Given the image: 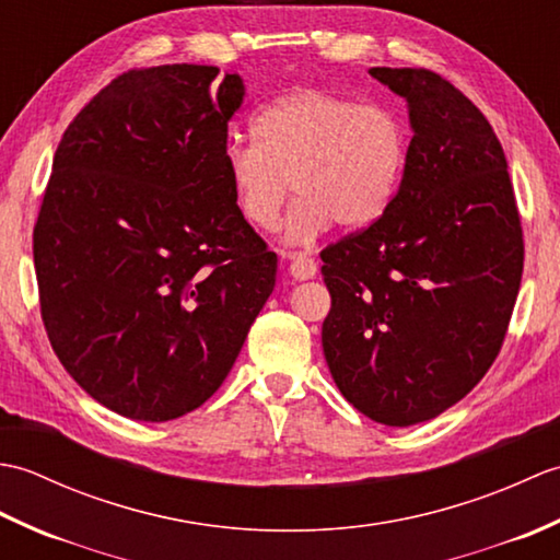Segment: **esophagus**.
<instances>
[{
    "mask_svg": "<svg viewBox=\"0 0 560 560\" xmlns=\"http://www.w3.org/2000/svg\"><path fill=\"white\" fill-rule=\"evenodd\" d=\"M317 273V261L313 257H295L291 261V277L295 281H305V279H313Z\"/></svg>",
    "mask_w": 560,
    "mask_h": 560,
    "instance_id": "esophagus-1",
    "label": "esophagus"
}]
</instances>
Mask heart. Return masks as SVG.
<instances>
[{
  "label": "heart",
  "mask_w": 560,
  "mask_h": 560,
  "mask_svg": "<svg viewBox=\"0 0 560 560\" xmlns=\"http://www.w3.org/2000/svg\"><path fill=\"white\" fill-rule=\"evenodd\" d=\"M255 141L225 149V175L241 217L271 231L293 187L283 235L307 245L329 223L361 231L397 197L409 159L401 117L325 89H299L253 117ZM292 185L289 186L288 183Z\"/></svg>",
  "instance_id": "1"
}]
</instances>
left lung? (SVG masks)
<instances>
[{
	"mask_svg": "<svg viewBox=\"0 0 560 560\" xmlns=\"http://www.w3.org/2000/svg\"><path fill=\"white\" fill-rule=\"evenodd\" d=\"M409 103L413 137L389 209L327 245L323 349L368 419L413 425L479 385L501 353L525 241L501 141L483 113L423 67H373Z\"/></svg>",
	"mask_w": 560,
	"mask_h": 560,
	"instance_id": "obj_1",
	"label": "left lung"
}]
</instances>
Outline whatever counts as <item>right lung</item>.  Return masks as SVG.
<instances>
[{
  "mask_svg": "<svg viewBox=\"0 0 560 560\" xmlns=\"http://www.w3.org/2000/svg\"><path fill=\"white\" fill-rule=\"evenodd\" d=\"M243 93L219 67L129 69L55 151L33 229L40 317L65 371L127 419L201 407L273 291L277 255L225 175Z\"/></svg>",
  "mask_w": 560,
  "mask_h": 560,
  "instance_id": "add662e5",
  "label": "right lung"
}]
</instances>
